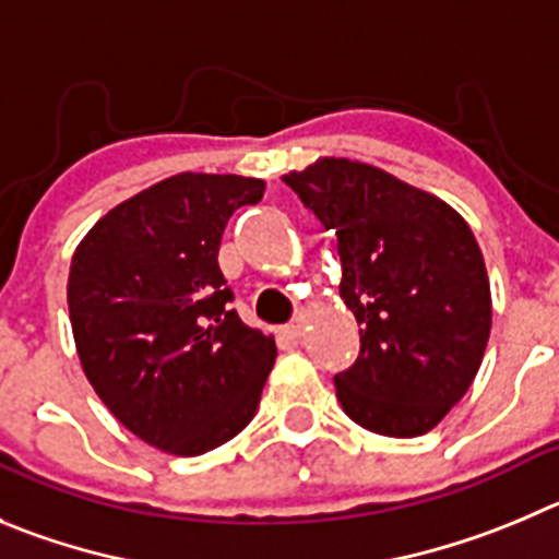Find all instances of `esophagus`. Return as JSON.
Listing matches in <instances>:
<instances>
[{
    "label": "esophagus",
    "mask_w": 559,
    "mask_h": 559,
    "mask_svg": "<svg viewBox=\"0 0 559 559\" xmlns=\"http://www.w3.org/2000/svg\"><path fill=\"white\" fill-rule=\"evenodd\" d=\"M304 322H300V320H297V322H292V325H286L284 328V331H281V333H284V336L286 338H289V342H297V338H300V336H304Z\"/></svg>",
    "instance_id": "obj_1"
}]
</instances>
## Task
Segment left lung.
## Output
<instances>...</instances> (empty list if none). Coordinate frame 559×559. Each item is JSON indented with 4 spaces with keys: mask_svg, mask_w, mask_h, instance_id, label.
I'll return each mask as SVG.
<instances>
[{
    "mask_svg": "<svg viewBox=\"0 0 559 559\" xmlns=\"http://www.w3.org/2000/svg\"><path fill=\"white\" fill-rule=\"evenodd\" d=\"M336 231L342 300L361 356L336 374L344 414L380 436H425L461 403L491 336V284L447 201L344 156L281 176Z\"/></svg>",
    "mask_w": 559,
    "mask_h": 559,
    "instance_id": "obj_1",
    "label": "left lung"
}]
</instances>
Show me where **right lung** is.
<instances>
[{
    "label": "right lung",
    "instance_id": "right-lung-1",
    "mask_svg": "<svg viewBox=\"0 0 559 559\" xmlns=\"http://www.w3.org/2000/svg\"><path fill=\"white\" fill-rule=\"evenodd\" d=\"M264 181L176 174L112 206L82 237L68 273V317L82 372L129 432L192 457L255 414L275 338L228 309L217 250Z\"/></svg>",
    "mask_w": 559,
    "mask_h": 559
}]
</instances>
